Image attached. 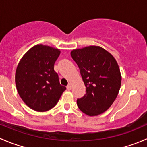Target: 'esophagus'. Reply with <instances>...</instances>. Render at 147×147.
Listing matches in <instances>:
<instances>
[{
  "instance_id": "obj_1",
  "label": "esophagus",
  "mask_w": 147,
  "mask_h": 147,
  "mask_svg": "<svg viewBox=\"0 0 147 147\" xmlns=\"http://www.w3.org/2000/svg\"><path fill=\"white\" fill-rule=\"evenodd\" d=\"M67 89L68 90H72V85H71L70 84H69L67 86Z\"/></svg>"
}]
</instances>
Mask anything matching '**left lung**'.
<instances>
[{
    "label": "left lung",
    "mask_w": 147,
    "mask_h": 147,
    "mask_svg": "<svg viewBox=\"0 0 147 147\" xmlns=\"http://www.w3.org/2000/svg\"><path fill=\"white\" fill-rule=\"evenodd\" d=\"M79 67L86 94L78 99L79 109L89 116L107 110L115 102L121 86V77L113 56L99 46H89L71 52Z\"/></svg>",
    "instance_id": "8db88e82"
}]
</instances>
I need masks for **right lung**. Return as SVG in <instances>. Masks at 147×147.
Here are the masks:
<instances>
[{"mask_svg":"<svg viewBox=\"0 0 147 147\" xmlns=\"http://www.w3.org/2000/svg\"><path fill=\"white\" fill-rule=\"evenodd\" d=\"M58 49L37 45L24 55L17 67L16 84L23 101L32 109L45 112L54 107L66 87L54 70Z\"/></svg>","mask_w":147,"mask_h":147,"instance_id":"right-lung-1","label":"right lung"}]
</instances>
